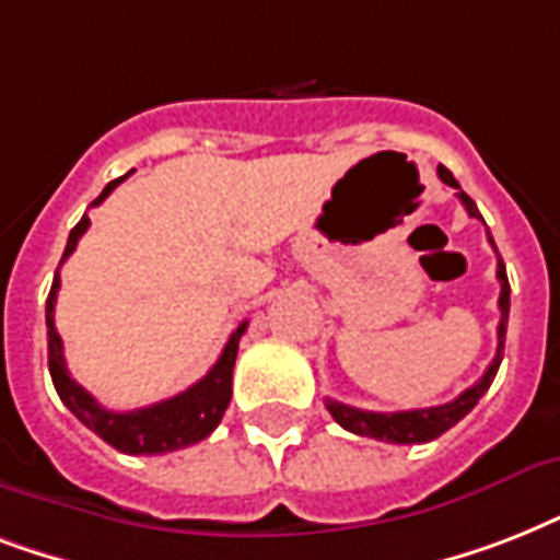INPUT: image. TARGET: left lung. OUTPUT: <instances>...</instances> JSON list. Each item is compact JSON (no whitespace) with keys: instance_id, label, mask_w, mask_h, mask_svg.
<instances>
[{"instance_id":"8db88e82","label":"left lung","mask_w":560,"mask_h":560,"mask_svg":"<svg viewBox=\"0 0 560 560\" xmlns=\"http://www.w3.org/2000/svg\"><path fill=\"white\" fill-rule=\"evenodd\" d=\"M439 179L444 186H451L456 191V197L462 200V206L468 209L470 218L482 220L477 202L470 200L468 194L462 191L456 177L451 171L439 165ZM491 246H494V237L488 235ZM497 249V246H494ZM497 279H500V328H497V354L491 360V366L486 369V374L479 377L470 389H465L459 398H453L451 404H442V407H427V409H407V412H369V409L349 407V404H340V400H325V407L334 416V421L340 427H346L349 433L369 435V439H377V442L389 444H421L433 442L442 433H447L456 421L468 416L470 409L477 407V400L482 398L494 381L497 369H500V360H503V346H505V325H509V296H512V288H509V276H505L503 258L497 255Z\"/></svg>"}]
</instances>
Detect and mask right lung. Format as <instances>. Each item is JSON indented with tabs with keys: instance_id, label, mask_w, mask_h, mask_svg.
<instances>
[{
	"instance_id": "right-lung-1",
	"label": "right lung",
	"mask_w": 560,
	"mask_h": 560,
	"mask_svg": "<svg viewBox=\"0 0 560 560\" xmlns=\"http://www.w3.org/2000/svg\"><path fill=\"white\" fill-rule=\"evenodd\" d=\"M125 177L107 183V188L92 200V206H98L109 197V191L125 183ZM90 229V218L83 214L78 220V226L69 232V241H66V253L60 258V264L74 253V246L81 241V235ZM57 290H60V276L55 272V281H51V290H48L46 302V328H48V372H51V381H55V389L60 395L66 407L72 409V416L86 424L92 433H98L107 444H113L116 451L133 453V456H153V453H168L179 451V447H188V444L202 442L206 435L214 433V427L220 424V418L226 412L229 400H232V369H235L237 358V342L244 337L246 323H241L229 337L226 349L218 358V363L209 369V374L197 381L194 386H188L186 392H179L174 398L160 400L153 407L130 409V412H113V409H104L98 400L92 398L90 392L83 389L81 383L72 381V374L66 369L63 360V340L55 328V302Z\"/></svg>"
}]
</instances>
